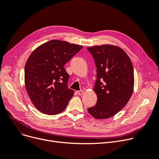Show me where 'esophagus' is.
Returning <instances> with one entry per match:
<instances>
[{
	"instance_id": "obj_1",
	"label": "esophagus",
	"mask_w": 159,
	"mask_h": 159,
	"mask_svg": "<svg viewBox=\"0 0 159 159\" xmlns=\"http://www.w3.org/2000/svg\"><path fill=\"white\" fill-rule=\"evenodd\" d=\"M77 93H78L79 95H82V94H83V93H84V91H83V90H80V91H77Z\"/></svg>"
}]
</instances>
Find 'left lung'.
<instances>
[{
  "label": "left lung",
  "mask_w": 159,
  "mask_h": 159,
  "mask_svg": "<svg viewBox=\"0 0 159 159\" xmlns=\"http://www.w3.org/2000/svg\"><path fill=\"white\" fill-rule=\"evenodd\" d=\"M87 49L97 67L93 90L98 96L96 105L88 111L96 119H107L123 108L133 94V64L127 53L118 46L102 45Z\"/></svg>",
  "instance_id": "obj_1"
}]
</instances>
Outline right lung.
<instances>
[{
  "instance_id": "add662e5",
  "label": "right lung",
  "mask_w": 159,
  "mask_h": 159,
  "mask_svg": "<svg viewBox=\"0 0 159 159\" xmlns=\"http://www.w3.org/2000/svg\"><path fill=\"white\" fill-rule=\"evenodd\" d=\"M82 48L52 39L30 54L25 67V84L32 102L41 112L55 115L66 109L74 91L67 87L70 75L64 66Z\"/></svg>"
}]
</instances>
